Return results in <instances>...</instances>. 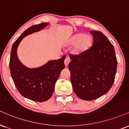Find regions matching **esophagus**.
<instances>
[{"mask_svg":"<svg viewBox=\"0 0 129 129\" xmlns=\"http://www.w3.org/2000/svg\"><path fill=\"white\" fill-rule=\"evenodd\" d=\"M70 58H69V56H67L66 59L64 60V63H65V66L66 67H67L68 65H69V63H70Z\"/></svg>","mask_w":129,"mask_h":129,"instance_id":"1","label":"esophagus"}]
</instances>
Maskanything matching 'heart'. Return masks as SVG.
Listing matches in <instances>:
<instances>
[{
  "mask_svg": "<svg viewBox=\"0 0 129 129\" xmlns=\"http://www.w3.org/2000/svg\"><path fill=\"white\" fill-rule=\"evenodd\" d=\"M91 44V38L89 35L83 34H77L71 37L68 41L69 46H75L73 52L75 54H80L89 49Z\"/></svg>",
  "mask_w": 129,
  "mask_h": 129,
  "instance_id": "1",
  "label": "heart"
}]
</instances>
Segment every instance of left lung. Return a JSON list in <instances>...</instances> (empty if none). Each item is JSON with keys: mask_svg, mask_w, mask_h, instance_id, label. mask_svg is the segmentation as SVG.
Wrapping results in <instances>:
<instances>
[{"mask_svg": "<svg viewBox=\"0 0 129 129\" xmlns=\"http://www.w3.org/2000/svg\"><path fill=\"white\" fill-rule=\"evenodd\" d=\"M93 44L84 52L71 56L69 69L77 96L92 100L103 95L114 83L117 60L114 46L102 32L91 30Z\"/></svg>", "mask_w": 129, "mask_h": 129, "instance_id": "8db88e82", "label": "left lung"}]
</instances>
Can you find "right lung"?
<instances>
[{"mask_svg": "<svg viewBox=\"0 0 129 129\" xmlns=\"http://www.w3.org/2000/svg\"><path fill=\"white\" fill-rule=\"evenodd\" d=\"M48 24L49 23H42L26 29L14 43L10 56V69L15 87L23 97L38 102L47 101L52 97L56 82L65 68L66 56L58 60H50L40 67L29 69L18 59L17 50L24 37L40 31Z\"/></svg>", "mask_w": 129, "mask_h": 129, "instance_id": "obj_1", "label": "right lung"}]
</instances>
